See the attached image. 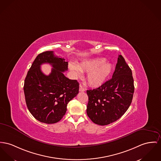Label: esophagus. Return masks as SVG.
Instances as JSON below:
<instances>
[{"instance_id": "esophagus-1", "label": "esophagus", "mask_w": 161, "mask_h": 161, "mask_svg": "<svg viewBox=\"0 0 161 161\" xmlns=\"http://www.w3.org/2000/svg\"><path fill=\"white\" fill-rule=\"evenodd\" d=\"M79 92H85V88L83 87V86L80 85L79 86Z\"/></svg>"}]
</instances>
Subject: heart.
Returning <instances> with one entry per match:
<instances>
[{"label": "heart", "mask_w": 161, "mask_h": 161, "mask_svg": "<svg viewBox=\"0 0 161 161\" xmlns=\"http://www.w3.org/2000/svg\"><path fill=\"white\" fill-rule=\"evenodd\" d=\"M106 62L104 58H97L82 62L77 66L69 64V68L76 75H80V71L88 73V83L92 86L97 87L106 82L113 69L112 64Z\"/></svg>", "instance_id": "b5f03b06"}]
</instances>
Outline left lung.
<instances>
[{
    "label": "left lung",
    "instance_id": "left-lung-1",
    "mask_svg": "<svg viewBox=\"0 0 161 161\" xmlns=\"http://www.w3.org/2000/svg\"><path fill=\"white\" fill-rule=\"evenodd\" d=\"M134 92L132 71L121 55L112 79L93 90H86V114L95 124L104 126L121 117L130 106Z\"/></svg>",
    "mask_w": 161,
    "mask_h": 161
}]
</instances>
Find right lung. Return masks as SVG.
I'll return each mask as SVG.
<instances>
[{
    "label": "right lung",
    "mask_w": 161,
    "mask_h": 161,
    "mask_svg": "<svg viewBox=\"0 0 161 161\" xmlns=\"http://www.w3.org/2000/svg\"><path fill=\"white\" fill-rule=\"evenodd\" d=\"M64 58L53 51L37 55L24 80V92L27 108L34 118L42 123L53 124L64 117L68 103L79 93V84L64 74L68 70ZM49 63L53 68L49 75L41 70V65Z\"/></svg>",
    "instance_id": "add662e5"
}]
</instances>
